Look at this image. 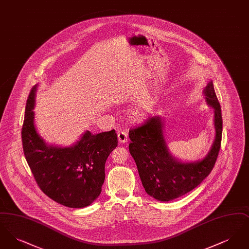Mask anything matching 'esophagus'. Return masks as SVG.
Segmentation results:
<instances>
[{
	"mask_svg": "<svg viewBox=\"0 0 249 249\" xmlns=\"http://www.w3.org/2000/svg\"><path fill=\"white\" fill-rule=\"evenodd\" d=\"M118 138L120 143L128 142V133L125 130H120L118 133Z\"/></svg>",
	"mask_w": 249,
	"mask_h": 249,
	"instance_id": "34e87169",
	"label": "esophagus"
}]
</instances>
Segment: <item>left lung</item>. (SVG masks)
Returning a JSON list of instances; mask_svg holds the SVG:
<instances>
[{
  "label": "left lung",
  "instance_id": "8db88e82",
  "mask_svg": "<svg viewBox=\"0 0 249 249\" xmlns=\"http://www.w3.org/2000/svg\"><path fill=\"white\" fill-rule=\"evenodd\" d=\"M207 104L213 108L215 137L208 154L201 160L182 162L170 154L163 136V122L159 116L130 129V153L138 169L146 193L156 200L173 201L199 186L213 170L221 145V107L212 81L204 88Z\"/></svg>",
  "mask_w": 249,
  "mask_h": 249
}]
</instances>
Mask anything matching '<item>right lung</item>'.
I'll list each match as a JSON object with an SVG mask.
<instances>
[{
  "label": "right lung",
  "instance_id": "1",
  "mask_svg": "<svg viewBox=\"0 0 249 249\" xmlns=\"http://www.w3.org/2000/svg\"><path fill=\"white\" fill-rule=\"evenodd\" d=\"M36 88L28 97L21 131L26 160L37 185L50 199L71 208L89 206L102 192L106 161L118 145L116 130L98 134L87 130L70 147L49 145L35 126Z\"/></svg>",
  "mask_w": 249,
  "mask_h": 249
}]
</instances>
